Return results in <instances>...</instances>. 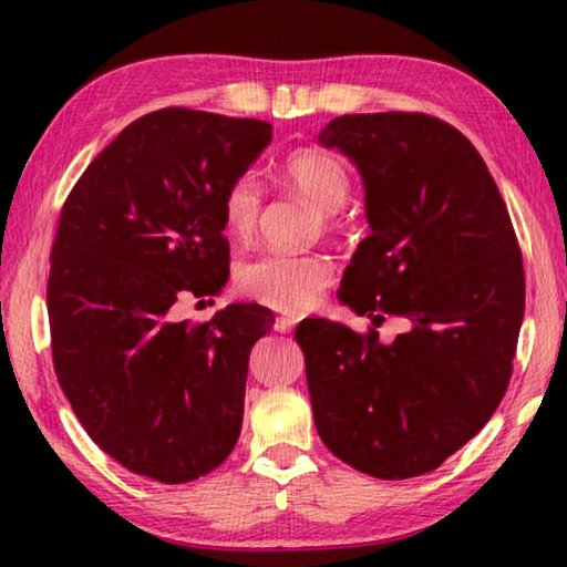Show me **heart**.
<instances>
[{"label": "heart", "mask_w": 567, "mask_h": 567, "mask_svg": "<svg viewBox=\"0 0 567 567\" xmlns=\"http://www.w3.org/2000/svg\"><path fill=\"white\" fill-rule=\"evenodd\" d=\"M260 292L265 300H280V302H300L307 297V287L297 280L292 270L285 265H277L275 270L267 272L260 280Z\"/></svg>", "instance_id": "heart-1"}]
</instances>
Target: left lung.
Returning <instances> with one entry per match:
<instances>
[{"label":"left lung","instance_id":"obj_1","mask_svg":"<svg viewBox=\"0 0 567 567\" xmlns=\"http://www.w3.org/2000/svg\"><path fill=\"white\" fill-rule=\"evenodd\" d=\"M270 140L260 120L152 112L62 207L47 285L54 372L82 427L132 473L189 483L237 445L252 318L233 305L203 322L167 315L182 290H223L229 195Z\"/></svg>","mask_w":567,"mask_h":567}]
</instances>
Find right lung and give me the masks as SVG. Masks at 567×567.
<instances>
[{"mask_svg":"<svg viewBox=\"0 0 567 567\" xmlns=\"http://www.w3.org/2000/svg\"><path fill=\"white\" fill-rule=\"evenodd\" d=\"M318 142L360 172L370 225L340 300L400 322L300 344L315 425L360 473H433L511 382L525 310L511 215L467 137L427 114H344Z\"/></svg>","mask_w":567,"mask_h":567,"instance_id":"1","label":"right lung"}]
</instances>
